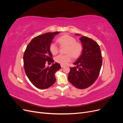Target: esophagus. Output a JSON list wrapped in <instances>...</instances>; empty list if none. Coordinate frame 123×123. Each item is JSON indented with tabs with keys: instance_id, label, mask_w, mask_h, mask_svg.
<instances>
[{
	"instance_id": "esophagus-1",
	"label": "esophagus",
	"mask_w": 123,
	"mask_h": 123,
	"mask_svg": "<svg viewBox=\"0 0 123 123\" xmlns=\"http://www.w3.org/2000/svg\"><path fill=\"white\" fill-rule=\"evenodd\" d=\"M61 66L62 68H63V67H65L64 65H61Z\"/></svg>"
}]
</instances>
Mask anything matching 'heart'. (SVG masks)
I'll use <instances>...</instances> for the list:
<instances>
[{
	"mask_svg": "<svg viewBox=\"0 0 123 123\" xmlns=\"http://www.w3.org/2000/svg\"><path fill=\"white\" fill-rule=\"evenodd\" d=\"M74 37L68 34H64L57 38V42L60 45L67 46L66 53L67 54H59L55 57V61L62 65L67 64L72 61V56L77 58L80 55L83 50V46L80 43L76 42ZM49 50L53 55L57 54L59 47L56 43L51 42L49 45Z\"/></svg>",
	"mask_w": 123,
	"mask_h": 123,
	"instance_id": "b5f03b06",
	"label": "heart"
}]
</instances>
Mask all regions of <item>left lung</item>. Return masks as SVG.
Segmentation results:
<instances>
[{"instance_id":"obj_1","label":"left lung","mask_w":123,"mask_h":123,"mask_svg":"<svg viewBox=\"0 0 123 123\" xmlns=\"http://www.w3.org/2000/svg\"><path fill=\"white\" fill-rule=\"evenodd\" d=\"M79 35V34H76ZM83 44V52L76 62V67L70 68L68 79L74 87L86 89L93 84L99 75L102 64V57L98 44L86 36L80 38Z\"/></svg>"}]
</instances>
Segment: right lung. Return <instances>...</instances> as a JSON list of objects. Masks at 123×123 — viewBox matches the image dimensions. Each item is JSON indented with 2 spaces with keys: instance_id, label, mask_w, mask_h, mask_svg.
Returning <instances> with one entry per match:
<instances>
[{
  "instance_id": "obj_1",
  "label": "right lung",
  "mask_w": 123,
  "mask_h": 123,
  "mask_svg": "<svg viewBox=\"0 0 123 123\" xmlns=\"http://www.w3.org/2000/svg\"><path fill=\"white\" fill-rule=\"evenodd\" d=\"M59 32H48L36 36L26 48L23 56L25 71L30 81L36 88L47 89L55 82L54 74L61 67L58 63H53L49 45L54 36ZM46 63L53 64L46 68Z\"/></svg>"
}]
</instances>
